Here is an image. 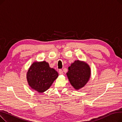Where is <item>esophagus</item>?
<instances>
[{"label": "esophagus", "instance_id": "1", "mask_svg": "<svg viewBox=\"0 0 122 122\" xmlns=\"http://www.w3.org/2000/svg\"><path fill=\"white\" fill-rule=\"evenodd\" d=\"M59 73L60 75H62V74H63V71H62V70L60 69V70H59Z\"/></svg>", "mask_w": 122, "mask_h": 122}]
</instances>
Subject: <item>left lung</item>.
Wrapping results in <instances>:
<instances>
[{
	"label": "left lung",
	"mask_w": 122,
	"mask_h": 122,
	"mask_svg": "<svg viewBox=\"0 0 122 122\" xmlns=\"http://www.w3.org/2000/svg\"><path fill=\"white\" fill-rule=\"evenodd\" d=\"M91 74V68L87 63L76 60L69 67L67 76L70 84L75 89L78 90L86 85Z\"/></svg>",
	"instance_id": "1"
}]
</instances>
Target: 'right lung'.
<instances>
[{
	"label": "right lung",
	"mask_w": 122,
	"mask_h": 122,
	"mask_svg": "<svg viewBox=\"0 0 122 122\" xmlns=\"http://www.w3.org/2000/svg\"><path fill=\"white\" fill-rule=\"evenodd\" d=\"M58 76V73L47 62H35L28 70L27 79L32 89L42 93L47 90Z\"/></svg>",
	"instance_id": "1"
}]
</instances>
